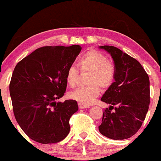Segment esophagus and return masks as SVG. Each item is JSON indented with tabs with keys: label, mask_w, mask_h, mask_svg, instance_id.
Instances as JSON below:
<instances>
[{
	"label": "esophagus",
	"mask_w": 161,
	"mask_h": 161,
	"mask_svg": "<svg viewBox=\"0 0 161 161\" xmlns=\"http://www.w3.org/2000/svg\"><path fill=\"white\" fill-rule=\"evenodd\" d=\"M78 106H79V108H80V109H84V108H86L89 107V105L81 104V103H78Z\"/></svg>",
	"instance_id": "esophagus-1"
}]
</instances>
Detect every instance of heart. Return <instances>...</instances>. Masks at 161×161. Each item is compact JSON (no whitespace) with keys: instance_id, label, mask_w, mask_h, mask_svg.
I'll list each match as a JSON object with an SVG mask.
<instances>
[{"instance_id":"b5f03b06","label":"heart","mask_w":161,"mask_h":161,"mask_svg":"<svg viewBox=\"0 0 161 161\" xmlns=\"http://www.w3.org/2000/svg\"><path fill=\"white\" fill-rule=\"evenodd\" d=\"M78 65L82 72H89L87 86L80 88L69 94V97L83 105H90L100 93V87L108 89L115 79V68L108 61L104 54L91 50L80 56ZM66 81L69 87L76 86L78 71L74 66H69L66 72Z\"/></svg>"}]
</instances>
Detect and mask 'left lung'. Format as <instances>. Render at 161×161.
Returning <instances> with one entry per match:
<instances>
[{
	"instance_id": "obj_1",
	"label": "left lung",
	"mask_w": 161,
	"mask_h": 161,
	"mask_svg": "<svg viewBox=\"0 0 161 161\" xmlns=\"http://www.w3.org/2000/svg\"><path fill=\"white\" fill-rule=\"evenodd\" d=\"M100 48L111 53L114 59L115 82L101 98V101L111 106L104 109L99 130L111 139H127L137 133L148 111L150 100L148 74L136 59L119 48L110 45Z\"/></svg>"
}]
</instances>
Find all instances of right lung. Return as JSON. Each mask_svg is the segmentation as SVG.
Instances as JSON below:
<instances>
[{
  "instance_id": "add662e5",
  "label": "right lung",
  "mask_w": 161,
  "mask_h": 161,
  "mask_svg": "<svg viewBox=\"0 0 161 161\" xmlns=\"http://www.w3.org/2000/svg\"><path fill=\"white\" fill-rule=\"evenodd\" d=\"M81 50L80 45L45 46L17 63L9 84L13 112L26 135L40 144L67 137L69 121L78 110L75 100L56 102L67 89L66 72Z\"/></svg>"
}]
</instances>
